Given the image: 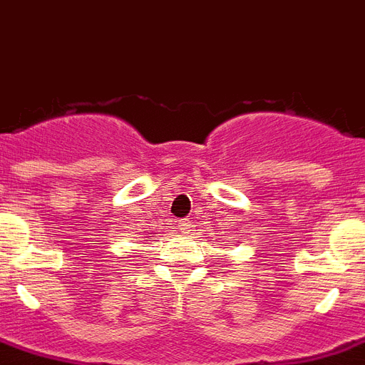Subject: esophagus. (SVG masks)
<instances>
[{"label":"esophagus","mask_w":365,"mask_h":365,"mask_svg":"<svg viewBox=\"0 0 365 365\" xmlns=\"http://www.w3.org/2000/svg\"><path fill=\"white\" fill-rule=\"evenodd\" d=\"M176 225H178V229L182 230V232H185V230L191 229V223H189V219H178Z\"/></svg>","instance_id":"34e87169"}]
</instances>
